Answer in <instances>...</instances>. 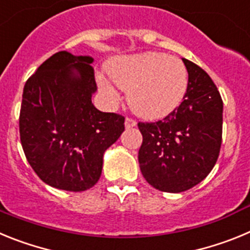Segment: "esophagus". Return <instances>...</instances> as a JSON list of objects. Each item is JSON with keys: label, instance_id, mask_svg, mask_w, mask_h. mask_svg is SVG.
Here are the masks:
<instances>
[{"label": "esophagus", "instance_id": "1", "mask_svg": "<svg viewBox=\"0 0 250 250\" xmlns=\"http://www.w3.org/2000/svg\"><path fill=\"white\" fill-rule=\"evenodd\" d=\"M136 126V121L131 118H126L125 119V127L126 129H130V127Z\"/></svg>", "mask_w": 250, "mask_h": 250}]
</instances>
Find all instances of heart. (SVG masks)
<instances>
[{
	"mask_svg": "<svg viewBox=\"0 0 250 250\" xmlns=\"http://www.w3.org/2000/svg\"><path fill=\"white\" fill-rule=\"evenodd\" d=\"M107 74L119 89L127 92V103L144 119L164 118L180 105L188 90V71L178 57L144 52L119 57L107 65ZM101 89L114 92L107 79L99 76Z\"/></svg>",
	"mask_w": 250,
	"mask_h": 250,
	"instance_id": "1",
	"label": "heart"
}]
</instances>
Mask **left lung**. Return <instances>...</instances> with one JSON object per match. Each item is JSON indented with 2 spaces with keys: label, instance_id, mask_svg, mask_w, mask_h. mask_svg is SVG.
<instances>
[{
  "label": "left lung",
  "instance_id": "obj_1",
  "mask_svg": "<svg viewBox=\"0 0 250 250\" xmlns=\"http://www.w3.org/2000/svg\"><path fill=\"white\" fill-rule=\"evenodd\" d=\"M183 62L188 70L183 103L163 120L138 123L143 135L141 174L151 187L165 193H182L204 180L222 145V96L200 66L187 59Z\"/></svg>",
  "mask_w": 250,
  "mask_h": 250
}]
</instances>
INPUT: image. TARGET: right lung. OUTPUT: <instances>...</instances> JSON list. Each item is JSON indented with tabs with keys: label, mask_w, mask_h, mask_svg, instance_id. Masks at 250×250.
<instances>
[{
	"label": "right lung",
	"mask_w": 250,
	"mask_h": 250,
	"mask_svg": "<svg viewBox=\"0 0 250 250\" xmlns=\"http://www.w3.org/2000/svg\"><path fill=\"white\" fill-rule=\"evenodd\" d=\"M90 56L60 51L28 77L22 94L20 139L28 164L50 187L83 191L100 179L105 150L125 130V118L99 111Z\"/></svg>",
	"instance_id": "add662e5"
}]
</instances>
